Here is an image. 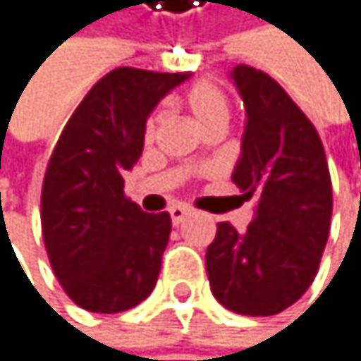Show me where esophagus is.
I'll use <instances>...</instances> for the list:
<instances>
[{"label":"esophagus","mask_w":361,"mask_h":361,"mask_svg":"<svg viewBox=\"0 0 361 361\" xmlns=\"http://www.w3.org/2000/svg\"><path fill=\"white\" fill-rule=\"evenodd\" d=\"M171 220H173V224L175 226H179L182 224L188 216H190V209L188 207H184V205H175V207H171Z\"/></svg>","instance_id":"1"}]
</instances>
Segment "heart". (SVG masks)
I'll use <instances>...</instances> for the list:
<instances>
[{"mask_svg":"<svg viewBox=\"0 0 361 361\" xmlns=\"http://www.w3.org/2000/svg\"><path fill=\"white\" fill-rule=\"evenodd\" d=\"M182 102L201 130H207V128L218 123L226 126L228 121V100L224 92L212 81H199L192 87H188ZM154 137H156V117H149L145 123V141H152Z\"/></svg>","mask_w":361,"mask_h":361,"instance_id":"obj_1","label":"heart"}]
</instances>
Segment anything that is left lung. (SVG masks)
Masks as SVG:
<instances>
[{
	"instance_id": "left-lung-1",
	"label": "left lung",
	"mask_w": 361,
	"mask_h": 361,
	"mask_svg": "<svg viewBox=\"0 0 361 361\" xmlns=\"http://www.w3.org/2000/svg\"><path fill=\"white\" fill-rule=\"evenodd\" d=\"M246 109L233 184L255 199L244 233L220 222L205 267L214 298L248 317L278 314L317 276L329 235L331 179L310 119L269 74L235 66L228 72Z\"/></svg>"
}]
</instances>
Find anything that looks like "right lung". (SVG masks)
<instances>
[{
	"label": "right lung",
	"instance_id": "obj_1",
	"mask_svg": "<svg viewBox=\"0 0 361 361\" xmlns=\"http://www.w3.org/2000/svg\"><path fill=\"white\" fill-rule=\"evenodd\" d=\"M188 74L117 68L68 119L42 184V238L68 298L90 312H123L156 287L171 216L123 197L158 102Z\"/></svg>",
	"mask_w": 361,
	"mask_h": 361
}]
</instances>
